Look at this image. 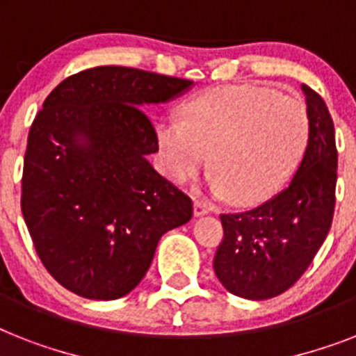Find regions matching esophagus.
I'll return each instance as SVG.
<instances>
[{
  "label": "esophagus",
  "mask_w": 356,
  "mask_h": 356,
  "mask_svg": "<svg viewBox=\"0 0 356 356\" xmlns=\"http://www.w3.org/2000/svg\"><path fill=\"white\" fill-rule=\"evenodd\" d=\"M210 212V208L207 207V204L204 203H201V201H195V203H193V213H195V216H204V213H208Z\"/></svg>",
  "instance_id": "obj_1"
}]
</instances>
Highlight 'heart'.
Instances as JSON below:
<instances>
[{
  "instance_id": "1",
  "label": "heart",
  "mask_w": 356,
  "mask_h": 356,
  "mask_svg": "<svg viewBox=\"0 0 356 356\" xmlns=\"http://www.w3.org/2000/svg\"><path fill=\"white\" fill-rule=\"evenodd\" d=\"M163 168L184 184L210 163L208 188L236 204H258L278 193L302 163L309 115L300 100L259 83L204 91L188 102L183 118L157 126Z\"/></svg>"
}]
</instances>
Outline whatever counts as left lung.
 <instances>
[{"label": "left lung", "mask_w": 356, "mask_h": 356, "mask_svg": "<svg viewBox=\"0 0 356 356\" xmlns=\"http://www.w3.org/2000/svg\"><path fill=\"white\" fill-rule=\"evenodd\" d=\"M309 143L293 181L267 203L221 213L223 241L213 270L228 293L267 300L298 282L327 238L334 212L338 153L329 109L303 83Z\"/></svg>", "instance_id": "left-lung-1"}]
</instances>
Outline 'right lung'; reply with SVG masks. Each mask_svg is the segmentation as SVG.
I'll list each match as a JSON object with an SVG mask.
<instances>
[{"label":"right lung","instance_id":"right-lung-1","mask_svg":"<svg viewBox=\"0 0 356 356\" xmlns=\"http://www.w3.org/2000/svg\"><path fill=\"white\" fill-rule=\"evenodd\" d=\"M190 80L104 65L65 78L29 131L22 212L43 267L89 300L131 293L164 232L188 223L192 199L153 168L157 133L143 106Z\"/></svg>","mask_w":356,"mask_h":356}]
</instances>
